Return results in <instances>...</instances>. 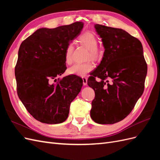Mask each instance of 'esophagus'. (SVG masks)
Wrapping results in <instances>:
<instances>
[{
    "mask_svg": "<svg viewBox=\"0 0 160 160\" xmlns=\"http://www.w3.org/2000/svg\"><path fill=\"white\" fill-rule=\"evenodd\" d=\"M83 83L84 85H87L88 84V79L85 77H83Z\"/></svg>",
    "mask_w": 160,
    "mask_h": 160,
    "instance_id": "obj_1",
    "label": "esophagus"
}]
</instances>
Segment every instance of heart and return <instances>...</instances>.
Returning a JSON list of instances; mask_svg holds the SVG:
<instances>
[{"mask_svg":"<svg viewBox=\"0 0 160 160\" xmlns=\"http://www.w3.org/2000/svg\"><path fill=\"white\" fill-rule=\"evenodd\" d=\"M79 42L82 45L89 50L88 59L93 61H98L102 59L103 51L99 49L98 39L93 33L86 32L79 37ZM74 47L72 44H69L67 46L65 52V61L67 64H71L72 61V52ZM93 65L91 62L85 63H76L69 69L70 74L79 76H84L89 72L93 70Z\"/></svg>","mask_w":160,"mask_h":160,"instance_id":"b5f03b06","label":"heart"}]
</instances>
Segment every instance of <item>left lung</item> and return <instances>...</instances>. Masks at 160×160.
<instances>
[{
    "label": "left lung",
    "mask_w": 160,
    "mask_h": 160,
    "mask_svg": "<svg viewBox=\"0 0 160 160\" xmlns=\"http://www.w3.org/2000/svg\"><path fill=\"white\" fill-rule=\"evenodd\" d=\"M95 28L105 51L88 81L95 94L91 118L99 124H113L126 118L142 95L148 67L137 38L122 28L99 24Z\"/></svg>",
    "instance_id": "obj_1"
}]
</instances>
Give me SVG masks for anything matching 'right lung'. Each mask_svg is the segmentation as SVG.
<instances>
[{
  "instance_id": "right-lung-1",
  "label": "right lung",
  "mask_w": 160,
  "mask_h": 160,
  "mask_svg": "<svg viewBox=\"0 0 160 160\" xmlns=\"http://www.w3.org/2000/svg\"><path fill=\"white\" fill-rule=\"evenodd\" d=\"M83 28L82 22L55 28H41L19 47L14 70L17 94L28 113L42 123L64 122L71 103L81 91L83 79L80 77H57L67 69V46Z\"/></svg>"
}]
</instances>
